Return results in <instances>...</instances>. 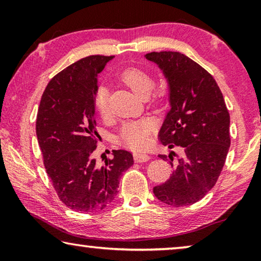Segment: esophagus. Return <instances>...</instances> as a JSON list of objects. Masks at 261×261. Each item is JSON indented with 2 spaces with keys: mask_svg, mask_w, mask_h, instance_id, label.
Listing matches in <instances>:
<instances>
[{
  "mask_svg": "<svg viewBox=\"0 0 261 261\" xmlns=\"http://www.w3.org/2000/svg\"><path fill=\"white\" fill-rule=\"evenodd\" d=\"M134 158H135L136 162H146V161L151 160V159H152V156H149L145 153H135Z\"/></svg>",
  "mask_w": 261,
  "mask_h": 261,
  "instance_id": "1",
  "label": "esophagus"
}]
</instances>
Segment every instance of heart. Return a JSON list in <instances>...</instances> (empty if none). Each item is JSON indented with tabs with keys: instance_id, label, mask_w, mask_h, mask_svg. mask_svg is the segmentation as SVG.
Listing matches in <instances>:
<instances>
[{
	"instance_id": "heart-1",
	"label": "heart",
	"mask_w": 261,
	"mask_h": 261,
	"mask_svg": "<svg viewBox=\"0 0 261 261\" xmlns=\"http://www.w3.org/2000/svg\"><path fill=\"white\" fill-rule=\"evenodd\" d=\"M122 82H124L137 94L147 96L153 87V79L146 70L138 67H127L121 73ZM94 106L101 117H108L110 114V106L108 99V91L105 86L100 85L94 94ZM154 130V124L151 120H137L125 123L120 132V140L123 145L131 149H143L148 145L149 135Z\"/></svg>"
}]
</instances>
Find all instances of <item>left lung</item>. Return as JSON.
I'll return each mask as SVG.
<instances>
[{
	"label": "left lung",
	"mask_w": 261,
	"mask_h": 261,
	"mask_svg": "<svg viewBox=\"0 0 261 261\" xmlns=\"http://www.w3.org/2000/svg\"><path fill=\"white\" fill-rule=\"evenodd\" d=\"M146 59L163 70L170 87V112L163 122L159 140L169 148L180 147L182 155L171 152L174 173L153 192L167 205H192L214 187L230 146V116L222 92L213 76L178 51H152ZM178 158L173 164V156Z\"/></svg>",
	"instance_id": "obj_1"
}]
</instances>
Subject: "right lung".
I'll return each mask as SVG.
<instances>
[{"instance_id": "add662e5", "label": "right lung", "mask_w": 261, "mask_h": 261, "mask_svg": "<svg viewBox=\"0 0 261 261\" xmlns=\"http://www.w3.org/2000/svg\"><path fill=\"white\" fill-rule=\"evenodd\" d=\"M113 56L91 55L62 70L48 83L38 109L37 130L43 165L60 200L85 213L103 210L116 197L123 171L134 165L132 154L114 149L99 166L94 117L96 77Z\"/></svg>"}]
</instances>
